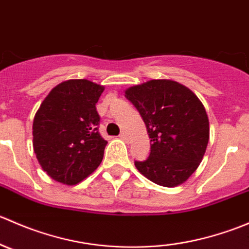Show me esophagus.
Instances as JSON below:
<instances>
[{"label":"esophagus","instance_id":"esophagus-1","mask_svg":"<svg viewBox=\"0 0 249 249\" xmlns=\"http://www.w3.org/2000/svg\"><path fill=\"white\" fill-rule=\"evenodd\" d=\"M119 137H120V139H122V140L126 141V140H127V134H126V132H124V131H123V132H120Z\"/></svg>","mask_w":249,"mask_h":249}]
</instances>
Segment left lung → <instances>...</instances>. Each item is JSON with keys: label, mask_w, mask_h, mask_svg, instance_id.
<instances>
[{"label": "left lung", "mask_w": 249, "mask_h": 249, "mask_svg": "<svg viewBox=\"0 0 249 249\" xmlns=\"http://www.w3.org/2000/svg\"><path fill=\"white\" fill-rule=\"evenodd\" d=\"M125 97L140 112L152 142L149 157L136 160V169L155 184H182L200 165L210 139L201 101L187 87L166 79L129 88Z\"/></svg>", "instance_id": "left-lung-1"}]
</instances>
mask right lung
<instances>
[{
    "label": "right lung",
    "mask_w": 249,
    "mask_h": 249,
    "mask_svg": "<svg viewBox=\"0 0 249 249\" xmlns=\"http://www.w3.org/2000/svg\"><path fill=\"white\" fill-rule=\"evenodd\" d=\"M104 87L71 79L48 94L34 119V150L53 179L73 185L97 169L107 141L99 132L96 104Z\"/></svg>",
    "instance_id": "obj_1"
}]
</instances>
